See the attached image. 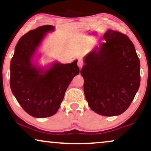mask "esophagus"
I'll list each match as a JSON object with an SVG mask.
<instances>
[{
	"instance_id": "esophagus-1",
	"label": "esophagus",
	"mask_w": 151,
	"mask_h": 151,
	"mask_svg": "<svg viewBox=\"0 0 151 151\" xmlns=\"http://www.w3.org/2000/svg\"><path fill=\"white\" fill-rule=\"evenodd\" d=\"M78 66L80 67V69H81L83 66V63H82V60L80 58H78Z\"/></svg>"
}]
</instances>
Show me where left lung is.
I'll list each match as a JSON object with an SVG mask.
<instances>
[{"instance_id":"obj_1","label":"left lung","mask_w":151,"mask_h":151,"mask_svg":"<svg viewBox=\"0 0 151 151\" xmlns=\"http://www.w3.org/2000/svg\"><path fill=\"white\" fill-rule=\"evenodd\" d=\"M103 37L106 42L84 56L80 73L91 109L103 116H116L129 108L139 89L140 62L126 35L108 29Z\"/></svg>"}]
</instances>
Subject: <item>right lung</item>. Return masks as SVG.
Listing matches in <instances>:
<instances>
[{
	"label": "right lung",
	"mask_w": 151,
	"mask_h": 151,
	"mask_svg": "<svg viewBox=\"0 0 151 151\" xmlns=\"http://www.w3.org/2000/svg\"><path fill=\"white\" fill-rule=\"evenodd\" d=\"M52 25H43L30 30L16 45L10 63V87L22 108L37 118L56 113L73 78L80 73L78 60L69 64L54 61L39 65L38 48Z\"/></svg>",
	"instance_id": "obj_1"
}]
</instances>
